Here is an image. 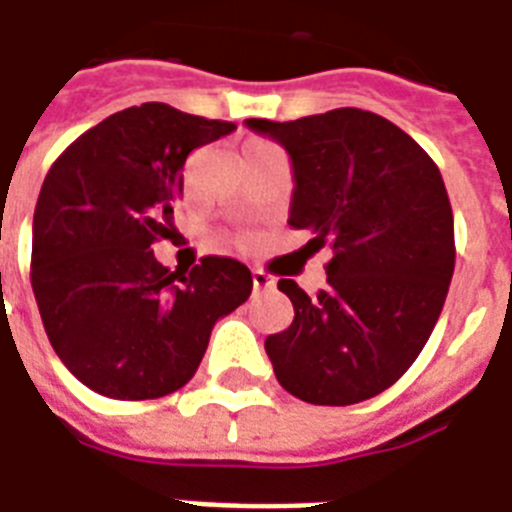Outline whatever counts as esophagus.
Returning <instances> with one entry per match:
<instances>
[{
  "mask_svg": "<svg viewBox=\"0 0 512 512\" xmlns=\"http://www.w3.org/2000/svg\"><path fill=\"white\" fill-rule=\"evenodd\" d=\"M252 285H255V290H268V287H274V279L266 274V271H252Z\"/></svg>",
  "mask_w": 512,
  "mask_h": 512,
  "instance_id": "esophagus-1",
  "label": "esophagus"
}]
</instances>
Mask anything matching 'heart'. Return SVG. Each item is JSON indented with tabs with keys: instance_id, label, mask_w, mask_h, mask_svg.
Instances as JSON below:
<instances>
[{
	"instance_id": "obj_1",
	"label": "heart",
	"mask_w": 512,
	"mask_h": 512,
	"mask_svg": "<svg viewBox=\"0 0 512 512\" xmlns=\"http://www.w3.org/2000/svg\"><path fill=\"white\" fill-rule=\"evenodd\" d=\"M268 143H249V146H246L244 151H252V149H266Z\"/></svg>"
}]
</instances>
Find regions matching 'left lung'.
<instances>
[{
	"label": "left lung",
	"instance_id": "8db88e82",
	"mask_svg": "<svg viewBox=\"0 0 512 512\" xmlns=\"http://www.w3.org/2000/svg\"><path fill=\"white\" fill-rule=\"evenodd\" d=\"M293 162L290 225L331 246L328 285L293 279L290 328L266 339L274 374L309 404L344 407L391 388L429 342L456 266L448 189L426 151L361 108L295 121L246 119Z\"/></svg>",
	"mask_w": 512,
	"mask_h": 512
}]
</instances>
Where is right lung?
<instances>
[{
    "mask_svg": "<svg viewBox=\"0 0 512 512\" xmlns=\"http://www.w3.org/2000/svg\"><path fill=\"white\" fill-rule=\"evenodd\" d=\"M233 121L143 102L100 121L51 165L32 225V290L45 333L78 380L108 399H160L198 372L219 317L244 304L252 274L208 255L170 271L151 244L173 236L189 151Z\"/></svg>",
    "mask_w": 512,
    "mask_h": 512,
    "instance_id": "1",
    "label": "right lung"
}]
</instances>
